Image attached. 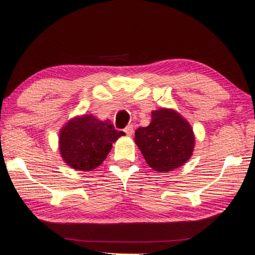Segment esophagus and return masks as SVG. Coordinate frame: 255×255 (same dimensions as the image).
I'll return each instance as SVG.
<instances>
[{"label": "esophagus", "mask_w": 255, "mask_h": 255, "mask_svg": "<svg viewBox=\"0 0 255 255\" xmlns=\"http://www.w3.org/2000/svg\"><path fill=\"white\" fill-rule=\"evenodd\" d=\"M125 133L128 135V136H131V135H133V133H134V127L131 125H129V126H127V127L125 128Z\"/></svg>", "instance_id": "esophagus-1"}]
</instances>
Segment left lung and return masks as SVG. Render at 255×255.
<instances>
[{"label": "left lung", "instance_id": "obj_1", "mask_svg": "<svg viewBox=\"0 0 255 255\" xmlns=\"http://www.w3.org/2000/svg\"><path fill=\"white\" fill-rule=\"evenodd\" d=\"M194 141L191 125L173 109L153 112L149 126L135 130V143L157 172L181 167L192 156Z\"/></svg>", "mask_w": 255, "mask_h": 255}]
</instances>
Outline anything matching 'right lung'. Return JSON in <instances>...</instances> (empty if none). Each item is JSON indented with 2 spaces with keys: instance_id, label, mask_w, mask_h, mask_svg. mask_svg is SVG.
Returning <instances> with one entry per match:
<instances>
[{
  "instance_id": "add662e5",
  "label": "right lung",
  "mask_w": 255,
  "mask_h": 255,
  "mask_svg": "<svg viewBox=\"0 0 255 255\" xmlns=\"http://www.w3.org/2000/svg\"><path fill=\"white\" fill-rule=\"evenodd\" d=\"M125 135L109 120L100 121L93 115L70 120L60 131V151L63 160L77 170H92L104 162L113 142Z\"/></svg>"
}]
</instances>
